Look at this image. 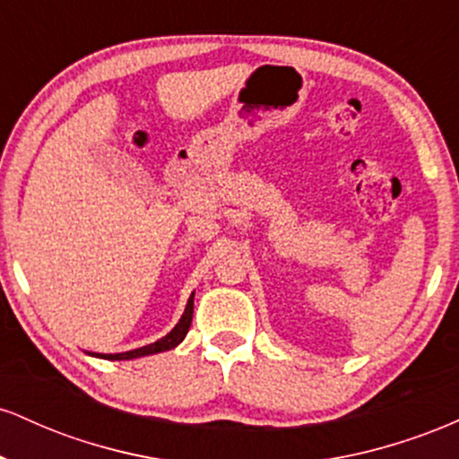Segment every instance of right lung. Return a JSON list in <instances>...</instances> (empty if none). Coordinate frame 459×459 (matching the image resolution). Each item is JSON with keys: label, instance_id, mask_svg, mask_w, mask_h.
Wrapping results in <instances>:
<instances>
[{"label": "right lung", "instance_id": "add662e5", "mask_svg": "<svg viewBox=\"0 0 459 459\" xmlns=\"http://www.w3.org/2000/svg\"><path fill=\"white\" fill-rule=\"evenodd\" d=\"M192 315H194V293L192 298L187 299V307H186V313H183V317L178 324L172 328V332H168L163 339L157 341V343H151V345H144L140 347V350H131V351H125V354H97L105 358V360H129V358H140V356H149V354H157V351H166V350H172V347H177L181 343L183 339H186L189 325H192ZM94 356V354H92Z\"/></svg>", "mask_w": 459, "mask_h": 459}]
</instances>
